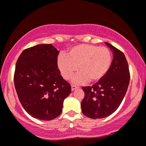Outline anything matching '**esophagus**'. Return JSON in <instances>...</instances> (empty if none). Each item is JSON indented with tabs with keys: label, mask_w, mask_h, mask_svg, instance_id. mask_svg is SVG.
<instances>
[{
	"label": "esophagus",
	"mask_w": 146,
	"mask_h": 146,
	"mask_svg": "<svg viewBox=\"0 0 146 146\" xmlns=\"http://www.w3.org/2000/svg\"><path fill=\"white\" fill-rule=\"evenodd\" d=\"M78 88V86H74V85H72L71 86V90L72 91H74V90L77 89Z\"/></svg>",
	"instance_id": "obj_1"
}]
</instances>
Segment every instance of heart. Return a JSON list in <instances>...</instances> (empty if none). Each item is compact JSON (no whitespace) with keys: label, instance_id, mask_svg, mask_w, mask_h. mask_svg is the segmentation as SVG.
I'll return each mask as SVG.
<instances>
[{"label":"heart","instance_id":"heart-1","mask_svg":"<svg viewBox=\"0 0 146 146\" xmlns=\"http://www.w3.org/2000/svg\"><path fill=\"white\" fill-rule=\"evenodd\" d=\"M57 64L61 74L66 80L73 78L75 84H82L88 80L98 82L108 72L111 64V54L106 47L92 44H80L69 50L67 55L59 56Z\"/></svg>","mask_w":146,"mask_h":146}]
</instances>
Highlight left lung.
<instances>
[{
    "mask_svg": "<svg viewBox=\"0 0 146 146\" xmlns=\"http://www.w3.org/2000/svg\"><path fill=\"white\" fill-rule=\"evenodd\" d=\"M113 53V60L106 74L92 86L82 87L84 98L81 103L86 116L100 119L114 112L120 105L129 83L128 64L122 52L106 42Z\"/></svg>",
    "mask_w": 146,
    "mask_h": 146,
    "instance_id": "8db88e82",
    "label": "left lung"
}]
</instances>
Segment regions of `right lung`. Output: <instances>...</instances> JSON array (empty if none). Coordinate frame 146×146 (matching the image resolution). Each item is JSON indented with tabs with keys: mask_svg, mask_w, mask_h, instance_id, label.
<instances>
[{
	"mask_svg": "<svg viewBox=\"0 0 146 146\" xmlns=\"http://www.w3.org/2000/svg\"><path fill=\"white\" fill-rule=\"evenodd\" d=\"M59 51L52 44L25 49L16 64L14 82L24 109L32 117L52 120L60 115L71 86L60 75Z\"/></svg>",
	"mask_w": 146,
	"mask_h": 146,
	"instance_id": "obj_1",
	"label": "right lung"
}]
</instances>
